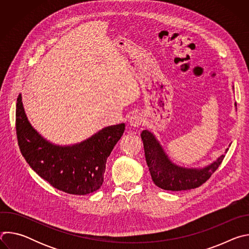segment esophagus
Here are the masks:
<instances>
[{
    "instance_id": "esophagus-1",
    "label": "esophagus",
    "mask_w": 249,
    "mask_h": 249,
    "mask_svg": "<svg viewBox=\"0 0 249 249\" xmlns=\"http://www.w3.org/2000/svg\"><path fill=\"white\" fill-rule=\"evenodd\" d=\"M144 123V117H143V115L142 114H140V113H137V114H134V115H132L131 117H130V119H129V124H130V126H132V127H139L140 125H142Z\"/></svg>"
}]
</instances>
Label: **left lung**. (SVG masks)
<instances>
[{"label":"left lung","instance_id":"1","mask_svg":"<svg viewBox=\"0 0 249 249\" xmlns=\"http://www.w3.org/2000/svg\"><path fill=\"white\" fill-rule=\"evenodd\" d=\"M141 138L152 179L157 186L164 190L181 191L201 186L218 169L225 158V155H222L216 161L204 168H186L171 162L160 142L151 132L144 130L141 133ZM228 151L229 149L225 154Z\"/></svg>","mask_w":249,"mask_h":249}]
</instances>
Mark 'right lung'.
I'll return each mask as SVG.
<instances>
[{"label":"right lung","mask_w":249,"mask_h":249,"mask_svg":"<svg viewBox=\"0 0 249 249\" xmlns=\"http://www.w3.org/2000/svg\"><path fill=\"white\" fill-rule=\"evenodd\" d=\"M16 130L21 155L41 178L65 193L87 195L101 187L106 160L122 137L125 124L103 128L80 144L57 146L31 126L19 94Z\"/></svg>","instance_id":"add662e5"}]
</instances>
